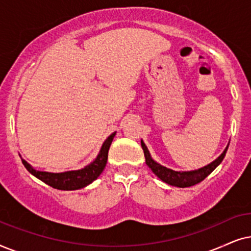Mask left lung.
I'll return each instance as SVG.
<instances>
[{
  "instance_id": "8db88e82",
  "label": "left lung",
  "mask_w": 251,
  "mask_h": 251,
  "mask_svg": "<svg viewBox=\"0 0 251 251\" xmlns=\"http://www.w3.org/2000/svg\"><path fill=\"white\" fill-rule=\"evenodd\" d=\"M228 145H227L225 150H224L222 155H220L218 158H216L213 162H211L208 165L203 166V168L193 170V171H175V170L169 169L166 168V166H163L160 165L159 163H157L156 160L152 158L151 155H150L146 143L143 142V140H141V147L143 149V153H145L146 164L151 169V171L155 173L162 181L168 183V185L180 187V188L194 186L196 185V183L201 182L202 180H204L206 176H208L210 173L223 162L224 157L226 155L227 148H228Z\"/></svg>"
}]
</instances>
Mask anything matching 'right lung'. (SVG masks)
I'll return each instance as SVG.
<instances>
[{
    "label": "right lung",
    "mask_w": 251,
    "mask_h": 251,
    "mask_svg": "<svg viewBox=\"0 0 251 251\" xmlns=\"http://www.w3.org/2000/svg\"><path fill=\"white\" fill-rule=\"evenodd\" d=\"M116 132H113L111 135L108 138L100 149L99 155L96 158L93 160L91 164L86 165L85 168L80 170H73V171H65L61 173H52L46 171H39L35 170L31 164H28L25 159L22 158V162L26 170L35 176L43 181L47 185L55 189L61 190H76L81 189L83 187L88 186L94 180L99 178L106 165V160H108V151L110 146H111L112 140L115 138Z\"/></svg>",
    "instance_id": "1"
}]
</instances>
